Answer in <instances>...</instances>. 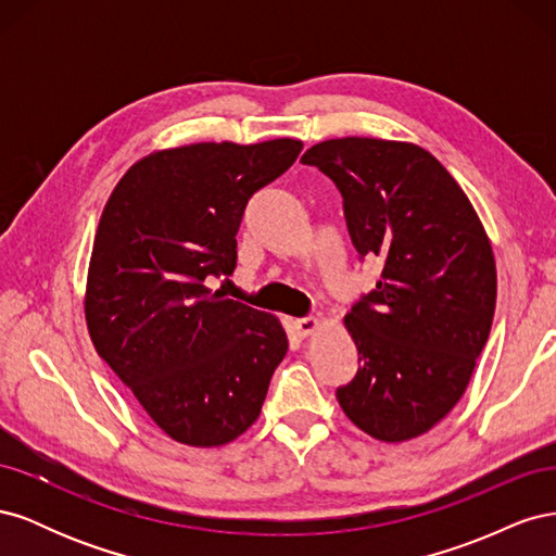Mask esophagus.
<instances>
[{
	"label": "esophagus",
	"instance_id": "esophagus-1",
	"mask_svg": "<svg viewBox=\"0 0 556 556\" xmlns=\"http://www.w3.org/2000/svg\"><path fill=\"white\" fill-rule=\"evenodd\" d=\"M317 327H319V319L313 315L294 319V331L301 336V339H306V336H311Z\"/></svg>",
	"mask_w": 556,
	"mask_h": 556
}]
</instances>
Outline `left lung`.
Masks as SVG:
<instances>
[{"instance_id": "1", "label": "left lung", "mask_w": 556, "mask_h": 556, "mask_svg": "<svg viewBox=\"0 0 556 556\" xmlns=\"http://www.w3.org/2000/svg\"><path fill=\"white\" fill-rule=\"evenodd\" d=\"M301 162L339 188L359 260L382 262L376 288L345 315L362 366L336 399L374 439H415L462 399L490 339V239L457 180L425 148L348 137L308 148Z\"/></svg>"}]
</instances>
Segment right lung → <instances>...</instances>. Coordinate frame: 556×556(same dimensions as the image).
I'll use <instances>...</instances> for the list:
<instances>
[{
	"label": "right lung",
	"instance_id": "obj_1",
	"mask_svg": "<svg viewBox=\"0 0 556 556\" xmlns=\"http://www.w3.org/2000/svg\"><path fill=\"white\" fill-rule=\"evenodd\" d=\"M304 143H192L139 160L92 245L86 319L113 374L174 441L225 445L255 422L288 352L278 319L208 290L237 266L248 199Z\"/></svg>",
	"mask_w": 556,
	"mask_h": 556
}]
</instances>
